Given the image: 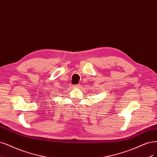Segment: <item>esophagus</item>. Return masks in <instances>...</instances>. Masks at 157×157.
I'll return each instance as SVG.
<instances>
[{
	"mask_svg": "<svg viewBox=\"0 0 157 157\" xmlns=\"http://www.w3.org/2000/svg\"><path fill=\"white\" fill-rule=\"evenodd\" d=\"M73 87L75 88H79L80 87V85L79 84H77V85H73Z\"/></svg>",
	"mask_w": 157,
	"mask_h": 157,
	"instance_id": "obj_1",
	"label": "esophagus"
}]
</instances>
